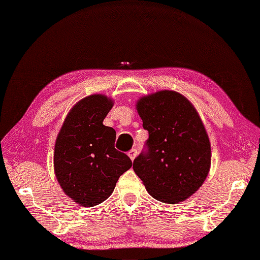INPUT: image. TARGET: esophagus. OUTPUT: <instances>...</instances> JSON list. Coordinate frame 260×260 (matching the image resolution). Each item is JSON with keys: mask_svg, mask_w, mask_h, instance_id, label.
<instances>
[{"mask_svg": "<svg viewBox=\"0 0 260 260\" xmlns=\"http://www.w3.org/2000/svg\"><path fill=\"white\" fill-rule=\"evenodd\" d=\"M137 154H138V151H137L136 148H132V149H130V151L128 152V156L130 157L131 160H135Z\"/></svg>", "mask_w": 260, "mask_h": 260, "instance_id": "1", "label": "esophagus"}]
</instances>
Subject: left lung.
I'll return each instance as SVG.
<instances>
[{
    "mask_svg": "<svg viewBox=\"0 0 260 260\" xmlns=\"http://www.w3.org/2000/svg\"><path fill=\"white\" fill-rule=\"evenodd\" d=\"M136 106L148 140L133 170L155 200L185 201L206 180L211 162L209 138L198 111L182 94L169 90L140 98Z\"/></svg>",
    "mask_w": 260,
    "mask_h": 260,
    "instance_id": "left-lung-1",
    "label": "left lung"
}]
</instances>
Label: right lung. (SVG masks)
<instances>
[{"instance_id": "add662e5", "label": "right lung", "mask_w": 260, "mask_h": 260, "mask_svg": "<svg viewBox=\"0 0 260 260\" xmlns=\"http://www.w3.org/2000/svg\"><path fill=\"white\" fill-rule=\"evenodd\" d=\"M113 106L104 94L80 100L67 114L55 142V176L64 193L82 207L107 200L132 166L129 157L115 148L116 131L103 124Z\"/></svg>"}]
</instances>
